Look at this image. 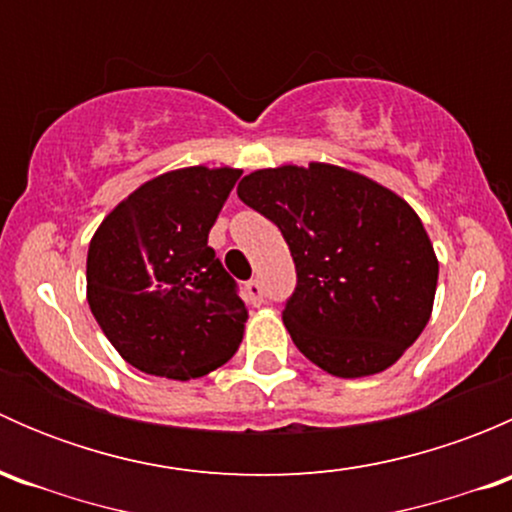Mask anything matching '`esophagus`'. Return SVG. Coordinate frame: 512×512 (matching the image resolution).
<instances>
[{"label": "esophagus", "instance_id": "obj_1", "mask_svg": "<svg viewBox=\"0 0 512 512\" xmlns=\"http://www.w3.org/2000/svg\"><path fill=\"white\" fill-rule=\"evenodd\" d=\"M245 297L247 302L252 304V307H260L262 302H265V294H262V285L257 280H250L245 285Z\"/></svg>", "mask_w": 512, "mask_h": 512}]
</instances>
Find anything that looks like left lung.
<instances>
[{
	"label": "left lung",
	"instance_id": "1",
	"mask_svg": "<svg viewBox=\"0 0 512 512\" xmlns=\"http://www.w3.org/2000/svg\"><path fill=\"white\" fill-rule=\"evenodd\" d=\"M245 205L280 227L297 287L282 319L294 347L342 379L389 369L426 327L438 260L406 200L339 165L255 170Z\"/></svg>",
	"mask_w": 512,
	"mask_h": 512
}]
</instances>
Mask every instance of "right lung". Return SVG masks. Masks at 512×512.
I'll use <instances>...</instances> for the list:
<instances>
[{
	"label": "right lung",
	"mask_w": 512,
	"mask_h": 512,
	"mask_svg": "<svg viewBox=\"0 0 512 512\" xmlns=\"http://www.w3.org/2000/svg\"><path fill=\"white\" fill-rule=\"evenodd\" d=\"M242 170L183 168L148 180L96 230L86 260L98 327L131 366L188 381L223 366L247 309L208 245Z\"/></svg>",
	"instance_id": "obj_1"
}]
</instances>
